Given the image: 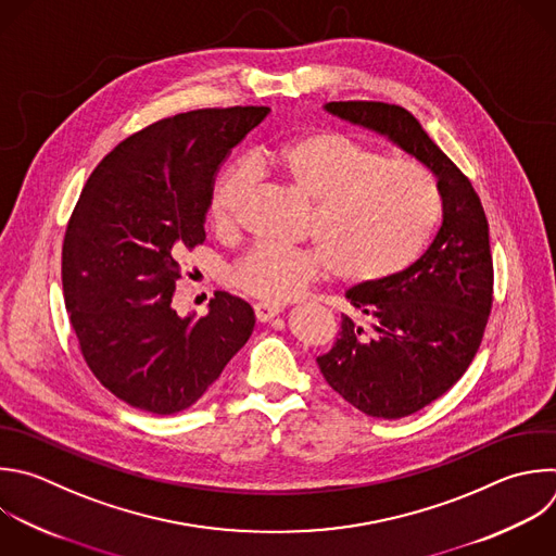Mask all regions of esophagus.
<instances>
[{
  "label": "esophagus",
  "instance_id": "obj_1",
  "mask_svg": "<svg viewBox=\"0 0 556 556\" xmlns=\"http://www.w3.org/2000/svg\"><path fill=\"white\" fill-rule=\"evenodd\" d=\"M283 312V305H270V303H257L255 305V318L260 323H268L275 316H279Z\"/></svg>",
  "mask_w": 556,
  "mask_h": 556
}]
</instances>
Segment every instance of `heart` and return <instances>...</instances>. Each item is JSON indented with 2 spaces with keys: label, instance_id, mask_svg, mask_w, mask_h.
Wrapping results in <instances>:
<instances>
[{
  "label": "heart",
  "instance_id": "1",
  "mask_svg": "<svg viewBox=\"0 0 556 556\" xmlns=\"http://www.w3.org/2000/svg\"><path fill=\"white\" fill-rule=\"evenodd\" d=\"M260 165L314 201L312 227L330 251L253 247L233 264L229 277L238 290L266 303L301 296L331 262L349 279L391 277L424 253L441 216L437 182L421 163L378 154L336 128L299 132L268 148ZM251 185L249 161H233L218 174L207 210L218 233L238 227Z\"/></svg>",
  "mask_w": 556,
  "mask_h": 556
}]
</instances>
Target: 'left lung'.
Returning <instances> with one entry per match:
<instances>
[{
    "label": "left lung",
    "mask_w": 556,
    "mask_h": 556,
    "mask_svg": "<svg viewBox=\"0 0 556 556\" xmlns=\"http://www.w3.org/2000/svg\"><path fill=\"white\" fill-rule=\"evenodd\" d=\"M342 119L387 135L439 178L443 225L406 270L346 292L333 346L318 355L327 384L376 419L408 417L445 395L476 357L493 305L489 223L469 178L400 104L329 102Z\"/></svg>",
    "instance_id": "1"
}]
</instances>
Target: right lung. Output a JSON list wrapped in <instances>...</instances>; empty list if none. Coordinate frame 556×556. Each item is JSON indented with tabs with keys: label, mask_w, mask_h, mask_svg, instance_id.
Here are the masks:
<instances>
[{
	"label": "right lung",
	"mask_w": 556,
	"mask_h": 556,
	"mask_svg": "<svg viewBox=\"0 0 556 556\" xmlns=\"http://www.w3.org/2000/svg\"><path fill=\"white\" fill-rule=\"evenodd\" d=\"M268 106L197 109L119 141L91 172L63 242V292L80 353L128 406L197 404L255 327L251 305L216 292L210 314L172 307L182 257L205 242L214 176Z\"/></svg>",
	"instance_id": "add662e5"
}]
</instances>
